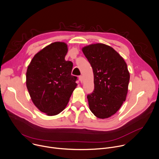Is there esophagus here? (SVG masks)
<instances>
[{
	"label": "esophagus",
	"instance_id": "1",
	"mask_svg": "<svg viewBox=\"0 0 159 159\" xmlns=\"http://www.w3.org/2000/svg\"><path fill=\"white\" fill-rule=\"evenodd\" d=\"M79 80L80 81V82H82V81H83V77L82 75H80L79 77Z\"/></svg>",
	"mask_w": 159,
	"mask_h": 159
}]
</instances>
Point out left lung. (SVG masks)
Returning a JSON list of instances; mask_svg holds the SVG:
<instances>
[{"mask_svg":"<svg viewBox=\"0 0 159 159\" xmlns=\"http://www.w3.org/2000/svg\"><path fill=\"white\" fill-rule=\"evenodd\" d=\"M94 76V90L87 95L90 111L98 118H108L125 102L130 75L123 58L111 47L102 43L82 48Z\"/></svg>","mask_w":159,"mask_h":159,"instance_id":"left-lung-1","label":"left lung"}]
</instances>
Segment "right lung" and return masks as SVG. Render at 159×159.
<instances>
[{
    "mask_svg": "<svg viewBox=\"0 0 159 159\" xmlns=\"http://www.w3.org/2000/svg\"><path fill=\"white\" fill-rule=\"evenodd\" d=\"M67 45L54 42L34 55L28 66L26 84L34 105L48 116L66 107L77 84L71 75L73 64L66 61Z\"/></svg>",
    "mask_w": 159,
    "mask_h": 159,
    "instance_id": "add662e5",
    "label": "right lung"
}]
</instances>
